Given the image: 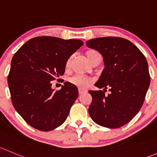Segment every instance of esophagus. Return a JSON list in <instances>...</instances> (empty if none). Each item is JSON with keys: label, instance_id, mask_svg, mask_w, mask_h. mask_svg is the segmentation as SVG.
<instances>
[{"label": "esophagus", "instance_id": "34e87169", "mask_svg": "<svg viewBox=\"0 0 157 157\" xmlns=\"http://www.w3.org/2000/svg\"><path fill=\"white\" fill-rule=\"evenodd\" d=\"M85 92H86V90H85L81 89V88H79V89H78V94H82L85 93Z\"/></svg>", "mask_w": 157, "mask_h": 157}]
</instances>
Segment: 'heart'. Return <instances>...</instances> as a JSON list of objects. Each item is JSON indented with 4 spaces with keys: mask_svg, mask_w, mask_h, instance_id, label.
I'll return each instance as SVG.
<instances>
[{
    "mask_svg": "<svg viewBox=\"0 0 157 157\" xmlns=\"http://www.w3.org/2000/svg\"><path fill=\"white\" fill-rule=\"evenodd\" d=\"M97 51H91L88 52L87 54V56H88V59L90 60V62L91 61L92 57L95 54H97ZM70 63V59H69L67 62V67L69 65ZM69 82L72 85H74L75 86L78 87L79 88H85L88 86L89 83L91 82V80L88 77L85 76V75H79V74H76V75H72V77H70L69 79Z\"/></svg>",
    "mask_w": 157,
    "mask_h": 157,
    "instance_id": "b5f03b06",
    "label": "heart"
}]
</instances>
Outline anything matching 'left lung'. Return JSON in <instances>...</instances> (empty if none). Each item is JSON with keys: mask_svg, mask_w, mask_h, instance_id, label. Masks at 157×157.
I'll list each match as a JSON object with an SVG mask.
<instances>
[{"mask_svg": "<svg viewBox=\"0 0 157 157\" xmlns=\"http://www.w3.org/2000/svg\"><path fill=\"white\" fill-rule=\"evenodd\" d=\"M86 45L103 57L105 67L95 86L111 92L106 96L103 90H89L92 101L88 113L99 125L117 128L130 122L143 105L151 83L147 61L125 38H93Z\"/></svg>", "mask_w": 157, "mask_h": 157, "instance_id": "8db88e82", "label": "left lung"}]
</instances>
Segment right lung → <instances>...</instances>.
<instances>
[{
    "label": "right lung",
    "mask_w": 157,
    "mask_h": 157,
    "mask_svg": "<svg viewBox=\"0 0 157 157\" xmlns=\"http://www.w3.org/2000/svg\"><path fill=\"white\" fill-rule=\"evenodd\" d=\"M83 44L77 39L36 37L13 55L7 78L11 101L32 127L48 132L67 119L78 96V88L65 82L55 91L51 82L63 75L69 56Z\"/></svg>",
    "instance_id": "add662e5"
}]
</instances>
